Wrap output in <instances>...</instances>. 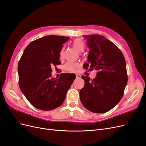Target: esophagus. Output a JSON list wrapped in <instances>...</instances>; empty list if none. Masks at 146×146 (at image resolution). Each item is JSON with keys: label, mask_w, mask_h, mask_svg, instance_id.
Returning <instances> with one entry per match:
<instances>
[{"label": "esophagus", "mask_w": 146, "mask_h": 146, "mask_svg": "<svg viewBox=\"0 0 146 146\" xmlns=\"http://www.w3.org/2000/svg\"><path fill=\"white\" fill-rule=\"evenodd\" d=\"M76 77L77 78H80L81 77V75L79 74H76Z\"/></svg>", "instance_id": "esophagus-1"}]
</instances>
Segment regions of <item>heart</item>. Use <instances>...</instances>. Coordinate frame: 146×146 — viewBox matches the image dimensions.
Masks as SVG:
<instances>
[{"instance_id":"heart-1","label":"heart","mask_w":146,"mask_h":146,"mask_svg":"<svg viewBox=\"0 0 146 146\" xmlns=\"http://www.w3.org/2000/svg\"><path fill=\"white\" fill-rule=\"evenodd\" d=\"M72 46L78 52H82L85 48V42L81 39H75L72 43ZM64 54V48H63L61 50L60 53V56L62 57ZM78 66V64L74 62H68L64 66V69L69 72H74L76 70V68Z\"/></svg>"}]
</instances>
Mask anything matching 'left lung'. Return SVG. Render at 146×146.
Masks as SVG:
<instances>
[{
  "instance_id": "1",
  "label": "left lung",
  "mask_w": 146,
  "mask_h": 146,
  "mask_svg": "<svg viewBox=\"0 0 146 146\" xmlns=\"http://www.w3.org/2000/svg\"><path fill=\"white\" fill-rule=\"evenodd\" d=\"M89 48L87 69L98 70L92 80L83 76L85 85L80 91L83 105L89 111L104 113L114 108L121 100L127 83L126 62L121 50L102 35H85Z\"/></svg>"
}]
</instances>
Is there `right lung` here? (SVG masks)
Segmentation results:
<instances>
[{
	"label": "right lung",
	"mask_w": 146,
	"mask_h": 146,
	"mask_svg": "<svg viewBox=\"0 0 146 146\" xmlns=\"http://www.w3.org/2000/svg\"><path fill=\"white\" fill-rule=\"evenodd\" d=\"M70 38L50 35L36 39L26 47L19 61V85L33 107L49 111L63 104L76 75L61 74L52 77V66L61 64L60 53Z\"/></svg>",
	"instance_id": "1"
}]
</instances>
